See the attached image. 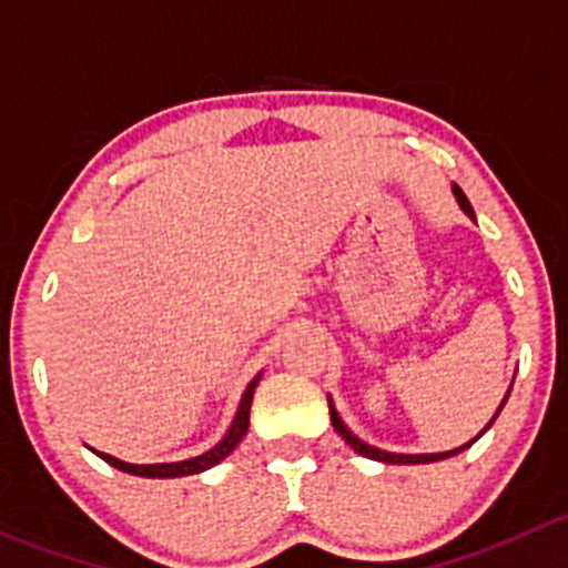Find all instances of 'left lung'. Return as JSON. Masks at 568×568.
<instances>
[{"label":"left lung","instance_id":"obj_1","mask_svg":"<svg viewBox=\"0 0 568 568\" xmlns=\"http://www.w3.org/2000/svg\"><path fill=\"white\" fill-rule=\"evenodd\" d=\"M454 196H457V202H459V207L465 210L467 215H470V219H476V215H473V207H470V202H467V196L462 194V189L459 185H454ZM506 399H508V394H506ZM506 399H503V405H506ZM503 405L498 407V413L503 410ZM327 407H331V424H333V429L338 432V435L344 437V440L349 443V446L355 448V452L361 454V457H369V459H377V462H388V465H420V462H437V459H448V457H454V454H459V452H465V448H470L473 443H476V437H473L470 443H465V446H459V448H454V452H443V454H388V452H379V448H374V446H369V443H364V440H358V437L353 435V432L347 429V426H344V420L338 418V413L333 410V405H331V399H327ZM498 413L493 415V420L498 418ZM493 420H489L487 426H484V432L489 429V426H493ZM481 432V435H484Z\"/></svg>","mask_w":568,"mask_h":568}]
</instances>
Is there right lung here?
<instances>
[{"label":"right lung","instance_id":"1","mask_svg":"<svg viewBox=\"0 0 568 568\" xmlns=\"http://www.w3.org/2000/svg\"><path fill=\"white\" fill-rule=\"evenodd\" d=\"M256 383H260V374H256V377L248 383V388H245L241 407H237V415H235V420H232L230 432L224 435V440H221L215 448H210L207 454H202V457L185 459V462H169V465H131V462L114 459V457H109V454H101V452H95V454L103 462H109L111 467H116V470L131 473V476H144V478H178V476H194V473L207 470V467L219 465L221 459L230 457V454L235 452L237 443L245 437V432H248V413H251V399H254Z\"/></svg>","mask_w":568,"mask_h":568}]
</instances>
